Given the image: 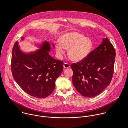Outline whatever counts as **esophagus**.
Wrapping results in <instances>:
<instances>
[{
  "instance_id": "1",
  "label": "esophagus",
  "mask_w": 128,
  "mask_h": 128,
  "mask_svg": "<svg viewBox=\"0 0 128 128\" xmlns=\"http://www.w3.org/2000/svg\"><path fill=\"white\" fill-rule=\"evenodd\" d=\"M63 66H64V68H69L70 67V64H68V63H64L63 65Z\"/></svg>"
}]
</instances>
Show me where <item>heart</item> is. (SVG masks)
Returning <instances> with one entry per match:
<instances>
[{"instance_id":"1","label":"heart","mask_w":128,"mask_h":128,"mask_svg":"<svg viewBox=\"0 0 128 128\" xmlns=\"http://www.w3.org/2000/svg\"><path fill=\"white\" fill-rule=\"evenodd\" d=\"M60 43L56 44L57 54L61 56L64 53V48L68 50V55L73 62H79L86 58L94 48L92 40L78 32H72L62 35Z\"/></svg>"}]
</instances>
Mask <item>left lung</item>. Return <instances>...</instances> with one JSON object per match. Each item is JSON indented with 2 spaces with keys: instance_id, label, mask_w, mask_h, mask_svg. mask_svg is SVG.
<instances>
[{
  "instance_id": "left-lung-1",
  "label": "left lung",
  "mask_w": 128,
  "mask_h": 128,
  "mask_svg": "<svg viewBox=\"0 0 128 128\" xmlns=\"http://www.w3.org/2000/svg\"><path fill=\"white\" fill-rule=\"evenodd\" d=\"M116 52L107 38L84 60L73 64L72 84L83 96L92 98L100 94L111 82Z\"/></svg>"
}]
</instances>
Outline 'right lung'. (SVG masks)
Instances as JSON below:
<instances>
[{"instance_id": "obj_1", "label": "right lung", "mask_w": 128, "mask_h": 128, "mask_svg": "<svg viewBox=\"0 0 128 128\" xmlns=\"http://www.w3.org/2000/svg\"><path fill=\"white\" fill-rule=\"evenodd\" d=\"M24 40V37L21 38ZM32 42L38 49L26 52L22 50L18 42L14 44L12 50V74L25 92L36 98H44L54 91L56 80L62 72L63 62L49 54L52 48L48 41ZM52 46L55 48L54 44Z\"/></svg>"}]
</instances>
